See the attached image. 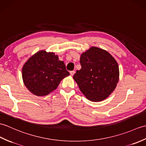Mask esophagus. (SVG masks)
<instances>
[{"label": "esophagus", "instance_id": "esophagus-1", "mask_svg": "<svg viewBox=\"0 0 146 146\" xmlns=\"http://www.w3.org/2000/svg\"><path fill=\"white\" fill-rule=\"evenodd\" d=\"M70 74L72 76H73L74 75V74L75 73V72H74V71H71V72H70Z\"/></svg>", "mask_w": 146, "mask_h": 146}]
</instances>
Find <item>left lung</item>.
<instances>
[{
  "label": "left lung",
  "instance_id": "1",
  "mask_svg": "<svg viewBox=\"0 0 146 146\" xmlns=\"http://www.w3.org/2000/svg\"><path fill=\"white\" fill-rule=\"evenodd\" d=\"M81 68L73 79L87 99L98 102L106 99L113 92L119 81L117 63L110 53L92 46L81 54Z\"/></svg>",
  "mask_w": 146,
  "mask_h": 146
}]
</instances>
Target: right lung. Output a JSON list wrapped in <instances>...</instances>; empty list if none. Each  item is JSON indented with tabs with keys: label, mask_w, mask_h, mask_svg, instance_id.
<instances>
[{
	"label": "right lung",
	"mask_w": 146,
	"mask_h": 146,
	"mask_svg": "<svg viewBox=\"0 0 146 146\" xmlns=\"http://www.w3.org/2000/svg\"><path fill=\"white\" fill-rule=\"evenodd\" d=\"M70 73L63 61L53 52L39 51L27 60L22 68L23 83L36 96H46L57 88Z\"/></svg>",
	"instance_id": "add662e5"
}]
</instances>
